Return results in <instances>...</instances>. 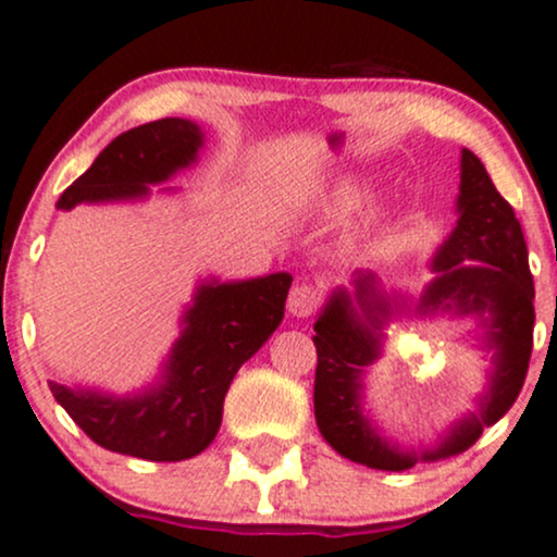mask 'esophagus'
<instances>
[{
	"mask_svg": "<svg viewBox=\"0 0 557 557\" xmlns=\"http://www.w3.org/2000/svg\"><path fill=\"white\" fill-rule=\"evenodd\" d=\"M318 305H321V292H318L312 284H308V281L292 286V292H289V312H292V315L310 318L312 312L318 310Z\"/></svg>",
	"mask_w": 557,
	"mask_h": 557,
	"instance_id": "1",
	"label": "esophagus"
}]
</instances>
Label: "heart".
<instances>
[{
    "mask_svg": "<svg viewBox=\"0 0 557 557\" xmlns=\"http://www.w3.org/2000/svg\"><path fill=\"white\" fill-rule=\"evenodd\" d=\"M355 199V186H342L339 191H336V202L339 205H349Z\"/></svg>",
    "mask_w": 557,
    "mask_h": 557,
    "instance_id": "obj_1",
    "label": "heart"
}]
</instances>
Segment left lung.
<instances>
[{
  "label": "left lung",
  "instance_id": "left-lung-1",
  "mask_svg": "<svg viewBox=\"0 0 557 557\" xmlns=\"http://www.w3.org/2000/svg\"><path fill=\"white\" fill-rule=\"evenodd\" d=\"M431 281L413 308L416 315L455 312L476 315L486 347L495 352L490 392L479 413L466 416L434 449H399L386 442L362 410V376L381 355V326L392 302L379 295L373 276L355 278V302L334 292L315 321V421L323 440L342 458L379 471H408L421 460L463 453L510 410L529 371L534 342V278L529 252L508 199L471 149L460 158L458 226L431 260Z\"/></svg>",
  "mask_w": 557,
  "mask_h": 557
}]
</instances>
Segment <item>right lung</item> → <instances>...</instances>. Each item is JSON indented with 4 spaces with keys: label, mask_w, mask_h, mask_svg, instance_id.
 Wrapping results in <instances>:
<instances>
[{
    "label": "right lung",
    "mask_w": 557,
    "mask_h": 557,
    "mask_svg": "<svg viewBox=\"0 0 557 557\" xmlns=\"http://www.w3.org/2000/svg\"><path fill=\"white\" fill-rule=\"evenodd\" d=\"M199 147L202 131L186 117L131 128L62 191L58 210L147 197L149 184H162L189 168ZM289 286V273L231 284L205 281L186 310L162 381L141 395L112 397L60 381H49V389L99 447L154 463L195 458L221 429L223 399L236 371L278 329Z\"/></svg>",
    "instance_id": "right-lung-1"
}]
</instances>
